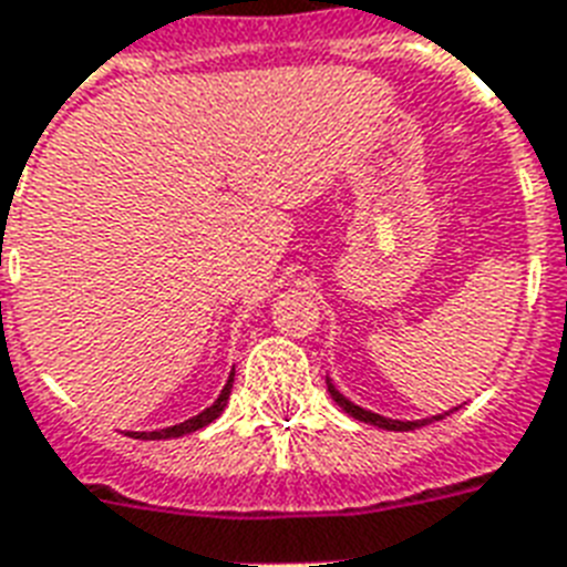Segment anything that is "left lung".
Returning <instances> with one entry per match:
<instances>
[{
    "mask_svg": "<svg viewBox=\"0 0 567 567\" xmlns=\"http://www.w3.org/2000/svg\"><path fill=\"white\" fill-rule=\"evenodd\" d=\"M326 384H329V393L331 399L343 408V411L349 413V416H355L358 422H367V425H375V427H384V431H416V427L427 425V422H434V419H443V416H431V419H416V422H399V419H388V416H379V413L372 411H363V408H358V404H352L347 399V395L340 393L334 384H331L329 379H326Z\"/></svg>",
    "mask_w": 567,
    "mask_h": 567,
    "instance_id": "8db88e82",
    "label": "left lung"
}]
</instances>
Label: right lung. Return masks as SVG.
I'll use <instances>...</instances> for the list:
<instances>
[{
    "label": "right lung",
    "instance_id": "right-lung-1",
    "mask_svg": "<svg viewBox=\"0 0 567 567\" xmlns=\"http://www.w3.org/2000/svg\"><path fill=\"white\" fill-rule=\"evenodd\" d=\"M233 375H236V372H229V381L224 384L220 395L215 399V404H209V408H206L204 413H197V416L186 419V422H179V425L163 427V431H131V436H136V440H172V436H186V434H192V431H200V427L209 425L212 419H218L220 411L227 408L229 390H233Z\"/></svg>",
    "mask_w": 567,
    "mask_h": 567
}]
</instances>
